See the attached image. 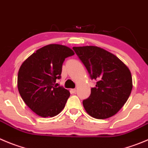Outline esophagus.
Instances as JSON below:
<instances>
[{
    "label": "esophagus",
    "mask_w": 148,
    "mask_h": 148,
    "mask_svg": "<svg viewBox=\"0 0 148 148\" xmlns=\"http://www.w3.org/2000/svg\"><path fill=\"white\" fill-rule=\"evenodd\" d=\"M70 92H71L72 94H75V93H76V89H75V88H73V89L70 90Z\"/></svg>",
    "instance_id": "1"
}]
</instances>
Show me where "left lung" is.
<instances>
[{
	"mask_svg": "<svg viewBox=\"0 0 148 148\" xmlns=\"http://www.w3.org/2000/svg\"><path fill=\"white\" fill-rule=\"evenodd\" d=\"M91 79L97 81L88 99L83 101L87 113L97 119L113 116L124 105L132 90L129 67L115 55L94 46L73 47Z\"/></svg>",
	"mask_w": 148,
	"mask_h": 148,
	"instance_id": "1",
	"label": "left lung"
}]
</instances>
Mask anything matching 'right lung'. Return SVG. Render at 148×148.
I'll return each mask as SVG.
<instances>
[{
	"mask_svg": "<svg viewBox=\"0 0 148 148\" xmlns=\"http://www.w3.org/2000/svg\"><path fill=\"white\" fill-rule=\"evenodd\" d=\"M74 54L67 46L49 44L38 49L20 66L17 78L19 94L40 117H54L64 109L70 91L55 86V82L61 78L65 58Z\"/></svg>",
	"mask_w": 148,
	"mask_h": 148,
	"instance_id": "right-lung-1",
	"label": "right lung"
}]
</instances>
